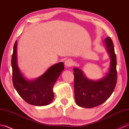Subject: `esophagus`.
I'll return each instance as SVG.
<instances>
[{
	"mask_svg": "<svg viewBox=\"0 0 129 129\" xmlns=\"http://www.w3.org/2000/svg\"><path fill=\"white\" fill-rule=\"evenodd\" d=\"M73 60L71 59H67L66 61H65V65L66 67H70L73 65Z\"/></svg>",
	"mask_w": 129,
	"mask_h": 129,
	"instance_id": "1",
	"label": "esophagus"
}]
</instances>
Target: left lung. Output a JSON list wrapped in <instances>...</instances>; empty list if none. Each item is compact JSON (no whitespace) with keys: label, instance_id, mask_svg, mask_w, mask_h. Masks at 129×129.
<instances>
[{"label":"left lung","instance_id":"1","mask_svg":"<svg viewBox=\"0 0 129 129\" xmlns=\"http://www.w3.org/2000/svg\"><path fill=\"white\" fill-rule=\"evenodd\" d=\"M105 48L110 58L108 72L98 80L86 77L83 70L75 67L74 75L75 100L77 105L85 108H92L104 103L110 96L117 81L116 57L113 41L110 37L104 40Z\"/></svg>","mask_w":129,"mask_h":129}]
</instances>
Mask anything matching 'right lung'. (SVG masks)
<instances>
[{
    "label": "right lung",
    "mask_w": 129,
    "mask_h": 129,
    "mask_svg": "<svg viewBox=\"0 0 129 129\" xmlns=\"http://www.w3.org/2000/svg\"><path fill=\"white\" fill-rule=\"evenodd\" d=\"M13 83L16 91L26 103L35 106H45L54 99L53 87L64 69V63L52 65L46 72L34 80L24 77L18 65L17 41L13 48L12 57Z\"/></svg>",
    "instance_id": "right-lung-1"
}]
</instances>
